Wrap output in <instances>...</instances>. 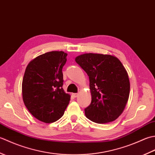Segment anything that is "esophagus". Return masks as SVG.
Wrapping results in <instances>:
<instances>
[{
  "label": "esophagus",
  "mask_w": 155,
  "mask_h": 155,
  "mask_svg": "<svg viewBox=\"0 0 155 155\" xmlns=\"http://www.w3.org/2000/svg\"><path fill=\"white\" fill-rule=\"evenodd\" d=\"M72 97H73L74 98H76V97H77L78 94V93H72Z\"/></svg>",
  "instance_id": "esophagus-1"
}]
</instances>
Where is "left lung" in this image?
<instances>
[{
	"label": "left lung",
	"mask_w": 155,
	"mask_h": 155,
	"mask_svg": "<svg viewBox=\"0 0 155 155\" xmlns=\"http://www.w3.org/2000/svg\"><path fill=\"white\" fill-rule=\"evenodd\" d=\"M75 61L89 77L91 104L86 117L97 123L113 122L123 113L130 93L127 72L119 59L110 54L86 53Z\"/></svg>",
	"instance_id": "left-lung-1"
}]
</instances>
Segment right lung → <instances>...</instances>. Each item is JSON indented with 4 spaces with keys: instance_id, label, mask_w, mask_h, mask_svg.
Segmentation results:
<instances>
[{
    "instance_id": "right-lung-1",
    "label": "right lung",
    "mask_w": 155,
    "mask_h": 155,
    "mask_svg": "<svg viewBox=\"0 0 155 155\" xmlns=\"http://www.w3.org/2000/svg\"><path fill=\"white\" fill-rule=\"evenodd\" d=\"M67 56L63 51L46 52L26 68L22 83L23 101L32 116L45 123L61 118L70 101V94L62 88V70Z\"/></svg>"
}]
</instances>
